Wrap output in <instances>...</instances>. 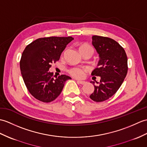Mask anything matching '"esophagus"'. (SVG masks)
<instances>
[{
    "label": "esophagus",
    "instance_id": "34e87169",
    "mask_svg": "<svg viewBox=\"0 0 147 147\" xmlns=\"http://www.w3.org/2000/svg\"><path fill=\"white\" fill-rule=\"evenodd\" d=\"M78 83L79 84H84L85 83H86V82L84 81H80V80H78Z\"/></svg>",
    "mask_w": 147,
    "mask_h": 147
}]
</instances>
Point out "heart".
Returning <instances> with one entry per match:
<instances>
[{
  "mask_svg": "<svg viewBox=\"0 0 147 147\" xmlns=\"http://www.w3.org/2000/svg\"><path fill=\"white\" fill-rule=\"evenodd\" d=\"M90 49L93 51V48H92L91 47H90L88 45H86V44H84V45H83L80 47V49ZM86 71H87V69L85 67H75L73 68H71V69H69V72L74 77L80 78H83L84 76L85 72H86Z\"/></svg>",
  "mask_w": 147,
  "mask_h": 147,
  "instance_id": "b5f03b06",
  "label": "heart"
}]
</instances>
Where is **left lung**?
Returning a JSON list of instances; mask_svg holds the SVG:
<instances>
[{"label":"left lung","mask_w":147,"mask_h":147,"mask_svg":"<svg viewBox=\"0 0 147 147\" xmlns=\"http://www.w3.org/2000/svg\"><path fill=\"white\" fill-rule=\"evenodd\" d=\"M92 44L100 56L98 67L92 71L93 76H100L98 86L90 98L96 102L108 100L116 93L128 72V59L124 49L117 41L107 37L93 36Z\"/></svg>","instance_id":"left-lung-1"}]
</instances>
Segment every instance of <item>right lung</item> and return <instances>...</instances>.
<instances>
[{"mask_svg": "<svg viewBox=\"0 0 147 147\" xmlns=\"http://www.w3.org/2000/svg\"><path fill=\"white\" fill-rule=\"evenodd\" d=\"M72 37H49L35 40L27 45L20 61L23 80L32 96L44 103L54 101L62 91L66 81L71 78L62 74L53 77L51 64L59 59Z\"/></svg>", "mask_w": 147, "mask_h": 147, "instance_id": "right-lung-1", "label": "right lung"}]
</instances>
